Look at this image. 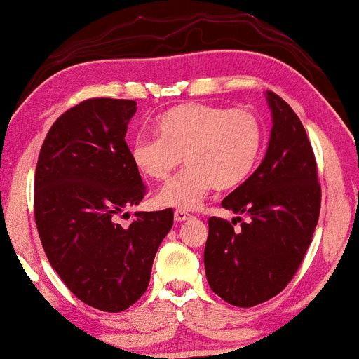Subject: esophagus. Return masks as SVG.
<instances>
[{
	"mask_svg": "<svg viewBox=\"0 0 359 359\" xmlns=\"http://www.w3.org/2000/svg\"><path fill=\"white\" fill-rule=\"evenodd\" d=\"M191 218V215L188 212H184V210H176L175 212V220L176 222H184V220H189Z\"/></svg>",
	"mask_w": 359,
	"mask_h": 359,
	"instance_id": "esophagus-1",
	"label": "esophagus"
}]
</instances>
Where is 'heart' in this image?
<instances>
[{
	"mask_svg": "<svg viewBox=\"0 0 359 359\" xmlns=\"http://www.w3.org/2000/svg\"><path fill=\"white\" fill-rule=\"evenodd\" d=\"M159 137L137 134L130 161L144 178L166 181L181 161L183 172L156 196L161 206L195 210L213 188L240 187L254 171L264 146L262 122L248 109L213 104H183L156 121Z\"/></svg>",
	"mask_w": 359,
	"mask_h": 359,
	"instance_id": "obj_1",
	"label": "heart"
}]
</instances>
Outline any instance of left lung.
Masks as SVG:
<instances>
[{
	"label": "left lung",
	"instance_id": "1",
	"mask_svg": "<svg viewBox=\"0 0 359 359\" xmlns=\"http://www.w3.org/2000/svg\"><path fill=\"white\" fill-rule=\"evenodd\" d=\"M272 129L262 163L222 201L245 215L235 230L212 217L205 272L217 296L237 307L269 301L289 284L313 242L321 208L318 168L306 129L290 105L265 92ZM240 222V217H235Z\"/></svg>",
	"mask_w": 359,
	"mask_h": 359
}]
</instances>
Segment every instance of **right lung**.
I'll return each instance as SVG.
<instances>
[{
	"label": "right lung",
	"instance_id": "obj_1",
	"mask_svg": "<svg viewBox=\"0 0 359 359\" xmlns=\"http://www.w3.org/2000/svg\"><path fill=\"white\" fill-rule=\"evenodd\" d=\"M136 102L88 99L46 134L35 171V222L63 284L86 304L121 313L146 292L172 210L117 215L141 203L146 187L126 144Z\"/></svg>",
	"mask_w": 359,
	"mask_h": 359
}]
</instances>
